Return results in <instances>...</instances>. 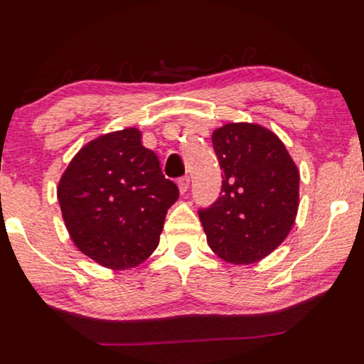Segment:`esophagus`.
<instances>
[{
    "instance_id": "obj_1",
    "label": "esophagus",
    "mask_w": 364,
    "mask_h": 364,
    "mask_svg": "<svg viewBox=\"0 0 364 364\" xmlns=\"http://www.w3.org/2000/svg\"><path fill=\"white\" fill-rule=\"evenodd\" d=\"M178 183V191H181V194H186L187 189H189V183H191V178L187 177V175H183V177H181L177 181Z\"/></svg>"
}]
</instances>
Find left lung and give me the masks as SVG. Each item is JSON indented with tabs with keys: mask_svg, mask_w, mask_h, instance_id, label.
Returning a JSON list of instances; mask_svg holds the SVG:
<instances>
[{
	"mask_svg": "<svg viewBox=\"0 0 364 364\" xmlns=\"http://www.w3.org/2000/svg\"><path fill=\"white\" fill-rule=\"evenodd\" d=\"M211 139L223 181L215 203L199 209L208 243L228 262H255L288 237L300 173L281 139L257 124H226Z\"/></svg>",
	"mask_w": 364,
	"mask_h": 364,
	"instance_id": "obj_1",
	"label": "left lung"
}]
</instances>
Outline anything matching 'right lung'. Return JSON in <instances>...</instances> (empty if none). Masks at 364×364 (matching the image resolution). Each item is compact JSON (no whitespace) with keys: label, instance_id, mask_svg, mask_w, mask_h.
Wrapping results in <instances>:
<instances>
[{"label":"right lung","instance_id":"1","mask_svg":"<svg viewBox=\"0 0 364 364\" xmlns=\"http://www.w3.org/2000/svg\"><path fill=\"white\" fill-rule=\"evenodd\" d=\"M58 199L73 242L110 269L146 260L160 242L178 187L161 173L138 129L100 136L78 151L61 177Z\"/></svg>","mask_w":364,"mask_h":364}]
</instances>
